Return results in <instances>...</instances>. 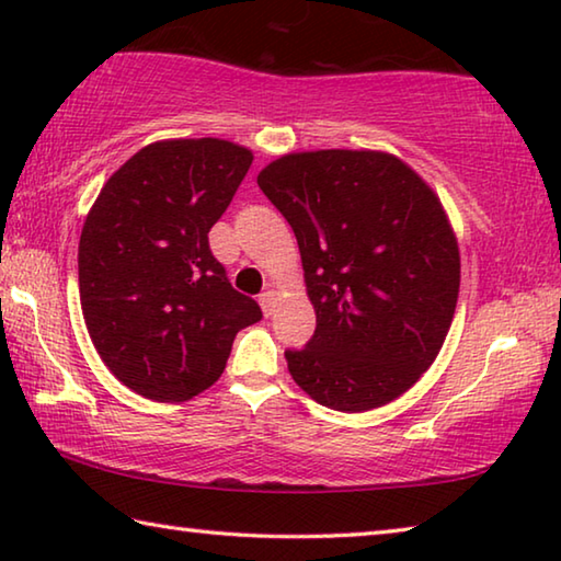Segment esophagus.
Returning <instances> with one entry per match:
<instances>
[{"mask_svg":"<svg viewBox=\"0 0 561 561\" xmlns=\"http://www.w3.org/2000/svg\"><path fill=\"white\" fill-rule=\"evenodd\" d=\"M260 307H262V314L264 317H272L274 309H277V294L264 291L262 297H260Z\"/></svg>","mask_w":561,"mask_h":561,"instance_id":"1","label":"esophagus"}]
</instances>
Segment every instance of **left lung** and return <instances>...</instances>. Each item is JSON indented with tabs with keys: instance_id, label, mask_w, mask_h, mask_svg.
Returning a JSON list of instances; mask_svg holds the SVG:
<instances>
[{
	"instance_id": "left-lung-1",
	"label": "left lung",
	"mask_w": 561,
	"mask_h": 561,
	"mask_svg": "<svg viewBox=\"0 0 561 561\" xmlns=\"http://www.w3.org/2000/svg\"><path fill=\"white\" fill-rule=\"evenodd\" d=\"M257 185L297 237L317 331L284 351L317 403L364 413L428 371L453 324L460 250L440 197L383 150H307Z\"/></svg>"
}]
</instances>
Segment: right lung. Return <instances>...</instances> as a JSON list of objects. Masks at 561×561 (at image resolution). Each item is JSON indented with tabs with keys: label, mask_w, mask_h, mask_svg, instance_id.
<instances>
[{
	"label": "right lung",
	"mask_w": 561,
	"mask_h": 561,
	"mask_svg": "<svg viewBox=\"0 0 561 561\" xmlns=\"http://www.w3.org/2000/svg\"><path fill=\"white\" fill-rule=\"evenodd\" d=\"M252 158L222 138L158 140L106 180L83 222L89 336L108 371L150 401L180 403L213 386L237 331L262 319L207 242Z\"/></svg>",
	"instance_id": "add662e5"
}]
</instances>
